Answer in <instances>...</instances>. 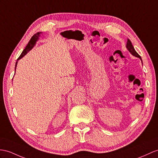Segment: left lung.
<instances>
[{"mask_svg": "<svg viewBox=\"0 0 158 158\" xmlns=\"http://www.w3.org/2000/svg\"><path fill=\"white\" fill-rule=\"evenodd\" d=\"M127 49L131 52V53L133 56H135V57H139V58L141 59V60L142 61L141 56L139 54H138V53H137V52L135 51V50L133 46V45L131 44V41L129 39H127Z\"/></svg>", "mask_w": 158, "mask_h": 158, "instance_id": "obj_1", "label": "left lung"}]
</instances>
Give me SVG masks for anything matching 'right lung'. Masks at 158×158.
Returning <instances> with one entry per match:
<instances>
[{"label": "right lung", "instance_id": "obj_1", "mask_svg": "<svg viewBox=\"0 0 158 158\" xmlns=\"http://www.w3.org/2000/svg\"><path fill=\"white\" fill-rule=\"evenodd\" d=\"M40 33H41V32H40V33L38 32V33L35 34L34 35H33L32 37L31 38V40H30L29 42L28 43L27 45L26 46V48H25V49L23 50V52H22V53L21 54V56L19 57V58L17 59V61H18L19 60H20V59L21 58V57H23L25 55H26L27 53V52L29 51V50H31V49L33 48V46H34L35 45V44H36V41H37V40H38V37H39ZM17 65V61L16 62V64H15V69H16Z\"/></svg>", "mask_w": 158, "mask_h": 158}]
</instances>
